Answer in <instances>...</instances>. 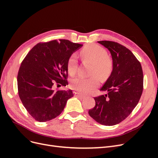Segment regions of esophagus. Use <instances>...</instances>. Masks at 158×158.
Segmentation results:
<instances>
[{
    "label": "esophagus",
    "mask_w": 158,
    "mask_h": 158,
    "mask_svg": "<svg viewBox=\"0 0 158 158\" xmlns=\"http://www.w3.org/2000/svg\"><path fill=\"white\" fill-rule=\"evenodd\" d=\"M76 96H77L79 99H84L85 97L84 96V95L80 94H77V95H76Z\"/></svg>",
    "instance_id": "1"
}]
</instances>
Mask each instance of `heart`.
<instances>
[{
	"instance_id": "heart-1",
	"label": "heart",
	"mask_w": 158,
	"mask_h": 158,
	"mask_svg": "<svg viewBox=\"0 0 158 158\" xmlns=\"http://www.w3.org/2000/svg\"><path fill=\"white\" fill-rule=\"evenodd\" d=\"M82 58L94 64L92 74L97 75L99 77L104 78L109 74L112 69V63L107 56V52L102 47L95 44H90L85 47L81 51ZM67 71L70 75L73 76L78 70V59L76 54L70 56L67 61ZM99 80L97 78H85L76 77L70 82L71 88L82 94H88L98 87Z\"/></svg>"
}]
</instances>
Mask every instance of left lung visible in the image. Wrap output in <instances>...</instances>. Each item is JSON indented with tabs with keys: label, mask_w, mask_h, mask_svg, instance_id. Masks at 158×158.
Wrapping results in <instances>:
<instances>
[{
	"label": "left lung",
	"mask_w": 158,
	"mask_h": 158,
	"mask_svg": "<svg viewBox=\"0 0 158 158\" xmlns=\"http://www.w3.org/2000/svg\"><path fill=\"white\" fill-rule=\"evenodd\" d=\"M111 55L113 70L100 89L107 94L94 98L95 107L88 113L106 126L115 125L131 113L143 91V72L140 62L127 47L116 42L99 41Z\"/></svg>",
	"instance_id": "8db88e82"
}]
</instances>
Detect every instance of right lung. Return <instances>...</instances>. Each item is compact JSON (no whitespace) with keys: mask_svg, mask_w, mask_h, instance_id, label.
<instances>
[{"mask_svg":"<svg viewBox=\"0 0 158 158\" xmlns=\"http://www.w3.org/2000/svg\"><path fill=\"white\" fill-rule=\"evenodd\" d=\"M82 46L66 40L40 43L22 61L17 77L19 97L36 121L46 122L59 116L73 97L72 90L55 92L53 85L68 84V59Z\"/></svg>","mask_w":158,"mask_h":158,"instance_id":"obj_1","label":"right lung"}]
</instances>
